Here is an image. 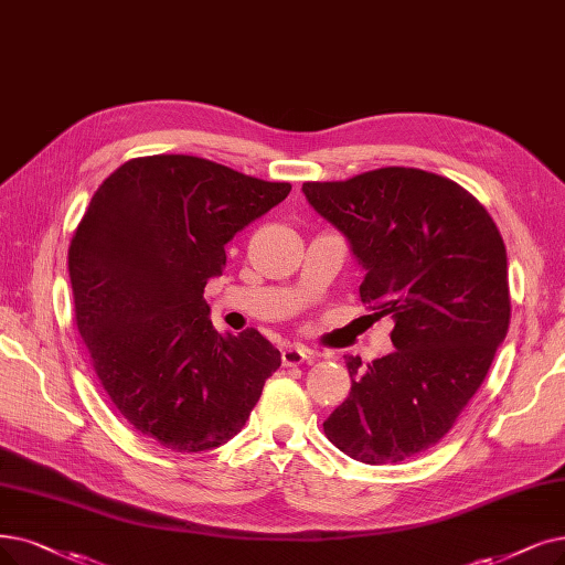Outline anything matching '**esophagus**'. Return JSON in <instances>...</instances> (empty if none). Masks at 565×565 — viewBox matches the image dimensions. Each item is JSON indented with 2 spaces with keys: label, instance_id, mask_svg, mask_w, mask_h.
Instances as JSON below:
<instances>
[{
  "label": "esophagus",
  "instance_id": "obj_1",
  "mask_svg": "<svg viewBox=\"0 0 565 565\" xmlns=\"http://www.w3.org/2000/svg\"><path fill=\"white\" fill-rule=\"evenodd\" d=\"M310 359H312V352L303 345H289L282 350V366H299Z\"/></svg>",
  "mask_w": 565,
  "mask_h": 565
}]
</instances>
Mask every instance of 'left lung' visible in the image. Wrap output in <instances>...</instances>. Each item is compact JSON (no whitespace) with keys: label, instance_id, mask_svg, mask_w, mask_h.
Listing matches in <instances>:
<instances>
[{"label":"left lung","instance_id":"1","mask_svg":"<svg viewBox=\"0 0 565 565\" xmlns=\"http://www.w3.org/2000/svg\"><path fill=\"white\" fill-rule=\"evenodd\" d=\"M303 194L364 266L361 303L394 320L392 354L366 369L345 356L352 390L324 434L356 461H405L447 436L508 333L503 236L468 190L422 169L312 180Z\"/></svg>","mask_w":565,"mask_h":565}]
</instances>
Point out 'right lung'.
<instances>
[{"label": "right lung", "instance_id": "add662e5", "mask_svg": "<svg viewBox=\"0 0 565 565\" xmlns=\"http://www.w3.org/2000/svg\"><path fill=\"white\" fill-rule=\"evenodd\" d=\"M289 190L204 157H134L78 222L70 278L89 361L127 424L171 452L234 438L280 366L257 329L215 331L204 287L224 245Z\"/></svg>", "mask_w": 565, "mask_h": 565}]
</instances>
